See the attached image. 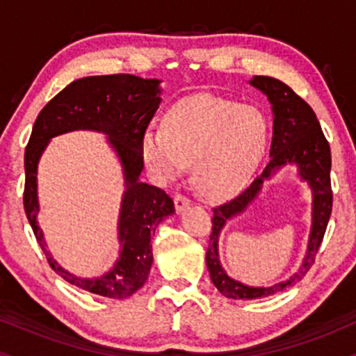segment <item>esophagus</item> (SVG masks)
<instances>
[{
    "label": "esophagus",
    "instance_id": "obj_1",
    "mask_svg": "<svg viewBox=\"0 0 356 356\" xmlns=\"http://www.w3.org/2000/svg\"><path fill=\"white\" fill-rule=\"evenodd\" d=\"M174 204H175V211L182 212L184 209H186V207H189L191 199L186 197L184 194H175L174 195Z\"/></svg>",
    "mask_w": 356,
    "mask_h": 356
}]
</instances>
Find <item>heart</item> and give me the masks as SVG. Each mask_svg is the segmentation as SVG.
<instances>
[{
  "label": "heart",
  "instance_id": "obj_1",
  "mask_svg": "<svg viewBox=\"0 0 356 356\" xmlns=\"http://www.w3.org/2000/svg\"><path fill=\"white\" fill-rule=\"evenodd\" d=\"M268 142L269 124L259 108L197 93L175 102L162 129L145 130L140 150L161 181L175 179L192 162V179L204 195L229 199L251 181Z\"/></svg>",
  "mask_w": 356,
  "mask_h": 356
}]
</instances>
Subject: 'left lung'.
<instances>
[{"instance_id":"obj_1","label":"left lung","mask_w":356,"mask_h":356,"mask_svg":"<svg viewBox=\"0 0 356 356\" xmlns=\"http://www.w3.org/2000/svg\"><path fill=\"white\" fill-rule=\"evenodd\" d=\"M249 83L261 90L271 104L273 142L271 150H269L271 161L264 167L263 174L257 175L251 186L241 192L238 197L214 207L211 241L206 252V263L212 283L219 289L220 295L232 298V300H257V298L271 296L289 286H295L313 266L333 207L332 179H330L332 150L313 108L288 85L271 76L256 75L252 76V80H249ZM289 163L298 167L300 177L312 187L314 212L309 249L302 268L289 280L269 289H252L232 280L220 266L217 251L218 234L227 218L242 211L254 200L257 192L262 188L264 181L281 166Z\"/></svg>"}]
</instances>
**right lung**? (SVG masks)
<instances>
[{
  "instance_id": "right-lung-1",
  "label": "right lung",
  "mask_w": 356,
  "mask_h": 356,
  "mask_svg": "<svg viewBox=\"0 0 356 356\" xmlns=\"http://www.w3.org/2000/svg\"><path fill=\"white\" fill-rule=\"evenodd\" d=\"M159 83L161 80H145L125 73L85 76L72 81L38 113L24 150L26 179L23 204L35 238L53 271L70 284L93 295L124 300L144 286L154 261L150 236L155 234L159 222L175 211L169 194L138 179L144 169L142 136L161 104ZM72 129H97L108 135L111 145L121 159L126 179L119 218L121 257L108 273L92 280L73 277L52 259L35 222L39 210L35 169L39 157L51 136Z\"/></svg>"
}]
</instances>
